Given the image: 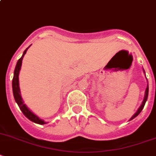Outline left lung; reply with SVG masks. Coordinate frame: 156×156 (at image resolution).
<instances>
[{"label":"left lung","mask_w":156,"mask_h":156,"mask_svg":"<svg viewBox=\"0 0 156 156\" xmlns=\"http://www.w3.org/2000/svg\"><path fill=\"white\" fill-rule=\"evenodd\" d=\"M144 73H145V72H144ZM147 96H148V85H147V88H146V91H145L144 99V101H143L142 104L140 105V107L139 108V109L137 110V112H136L134 114L133 116H132V118L129 119V120H132V119H133L134 118H136V117L137 116V115H138L140 112H141V111H142L143 108H144V105H145V103H146L147 100Z\"/></svg>","instance_id":"left-lung-1"}]
</instances>
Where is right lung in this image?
<instances>
[{
    "instance_id": "add662e5",
    "label": "right lung",
    "mask_w": 156,
    "mask_h": 156,
    "mask_svg": "<svg viewBox=\"0 0 156 156\" xmlns=\"http://www.w3.org/2000/svg\"><path fill=\"white\" fill-rule=\"evenodd\" d=\"M29 47H30V46H29ZM29 48H27L26 49L24 50L22 56L18 60L17 63H16V68H15V70H14L13 78H12V92H13L14 99L16 100V104H18V106H19L20 109L23 112V114H24L29 120H31V121L34 122V123H39V124H44V123H46L44 121L43 119H40L39 117L37 116L34 113L32 112L27 108L26 105L24 104V101H23L22 98H21V96H20V87H19V73H20V68H21V64H22L23 57H24V54L26 53L27 50H28Z\"/></svg>"
}]
</instances>
